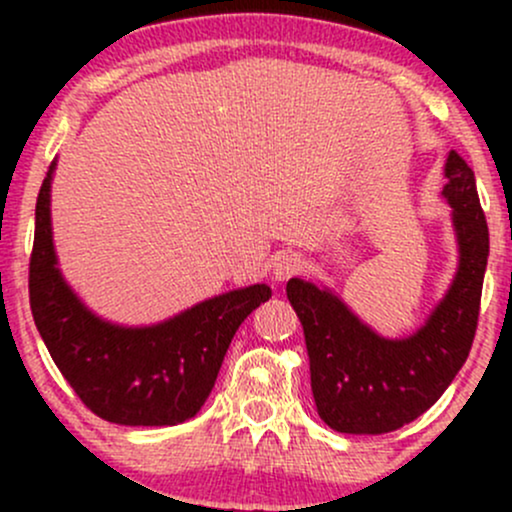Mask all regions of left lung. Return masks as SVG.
I'll list each match as a JSON object with an SVG mask.
<instances>
[{"instance_id":"left-lung-1","label":"left lung","mask_w":512,"mask_h":512,"mask_svg":"<svg viewBox=\"0 0 512 512\" xmlns=\"http://www.w3.org/2000/svg\"><path fill=\"white\" fill-rule=\"evenodd\" d=\"M35 204L28 267L31 313L52 361L81 402L120 426H175L197 416L228 344L257 305L272 298L264 284L209 298L156 325H117L93 313L64 279L52 240V175Z\"/></svg>"}]
</instances>
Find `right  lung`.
Listing matches in <instances>:
<instances>
[{
	"mask_svg": "<svg viewBox=\"0 0 512 512\" xmlns=\"http://www.w3.org/2000/svg\"><path fill=\"white\" fill-rule=\"evenodd\" d=\"M452 209L457 272L414 334L385 339L337 293L291 279L286 296L303 325L317 414L339 433H387L424 414L469 354L489 257V226L474 182L443 192Z\"/></svg>",
	"mask_w": 512,
	"mask_h": 512,
	"instance_id": "obj_1",
	"label": "right lung"
}]
</instances>
